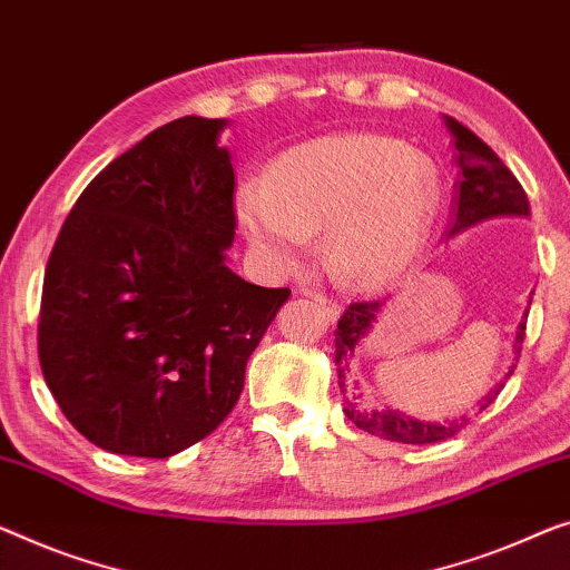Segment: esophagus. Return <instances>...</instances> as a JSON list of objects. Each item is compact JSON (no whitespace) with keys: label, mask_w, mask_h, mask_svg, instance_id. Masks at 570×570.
Returning <instances> with one entry per match:
<instances>
[{"label":"esophagus","mask_w":570,"mask_h":570,"mask_svg":"<svg viewBox=\"0 0 570 570\" xmlns=\"http://www.w3.org/2000/svg\"><path fill=\"white\" fill-rule=\"evenodd\" d=\"M309 296L320 304L322 309H325L327 320H337L340 317V304L335 299H330V296H325V294H309Z\"/></svg>","instance_id":"1"}]
</instances>
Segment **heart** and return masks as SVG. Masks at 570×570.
Masks as SVG:
<instances>
[{
	"label": "heart",
	"mask_w": 570,
	"mask_h": 570,
	"mask_svg": "<svg viewBox=\"0 0 570 570\" xmlns=\"http://www.w3.org/2000/svg\"><path fill=\"white\" fill-rule=\"evenodd\" d=\"M440 184L422 153L381 135H330L296 146L263 181L237 189V217L276 258L299 256L325 230L322 258L347 288H381L420 256Z\"/></svg>",
	"instance_id": "b5f03b06"
}]
</instances>
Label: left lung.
Returning a JSON list of instances; mask_svg holds the SVG:
<instances>
[{
  "instance_id": "left-lung-1",
  "label": "left lung",
  "mask_w": 570,
  "mask_h": 570,
  "mask_svg": "<svg viewBox=\"0 0 570 570\" xmlns=\"http://www.w3.org/2000/svg\"><path fill=\"white\" fill-rule=\"evenodd\" d=\"M445 125L450 135H453L455 164L461 168V171H458L461 178H458L455 184L453 219H450L448 235L469 230V227L479 225L489 217H499V215L528 217L530 215L528 194H524L522 184L517 181L514 174L504 166V160L499 158L497 153L479 138V135L458 120H453V117L445 115ZM530 304H532V296H530ZM379 309H381V302H353L337 322L335 363H337L340 392L345 396V410H343L345 417L351 420L355 428L368 432V435L392 440V443L424 445V443H440V440L458 435L465 424V417L461 422L453 420L445 424H435V422L412 420L396 410H366V406H363L361 394H358V381H355V373H353V355H355V345L371 333L373 322L379 317ZM528 314L530 309H524V317L520 322V327H517V340H514L517 358H520V351H522ZM512 373H514V366L509 368L502 384L483 399L481 412L487 410L489 404H494V399L499 396V392H502L507 379L512 376Z\"/></svg>"
}]
</instances>
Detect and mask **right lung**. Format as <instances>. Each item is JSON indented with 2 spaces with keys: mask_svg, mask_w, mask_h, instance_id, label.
Instances as JSON below:
<instances>
[{
  "mask_svg": "<svg viewBox=\"0 0 570 570\" xmlns=\"http://www.w3.org/2000/svg\"><path fill=\"white\" fill-rule=\"evenodd\" d=\"M223 127L181 117L146 135L91 178L50 250L42 376L109 453L168 458L215 432L292 296L225 266L237 223Z\"/></svg>",
  "mask_w": 570,
  "mask_h": 570,
  "instance_id": "right-lung-1",
  "label": "right lung"
}]
</instances>
